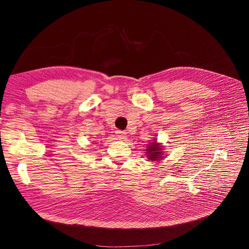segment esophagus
<instances>
[{
  "instance_id": "34e87169",
  "label": "esophagus",
  "mask_w": 249,
  "mask_h": 249,
  "mask_svg": "<svg viewBox=\"0 0 249 249\" xmlns=\"http://www.w3.org/2000/svg\"><path fill=\"white\" fill-rule=\"evenodd\" d=\"M116 134H117V137L119 139H125L126 138V133L123 132V131H120V130H117Z\"/></svg>"
}]
</instances>
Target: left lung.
<instances>
[{
    "label": "left lung",
    "mask_w": 249,
    "mask_h": 249,
    "mask_svg": "<svg viewBox=\"0 0 249 249\" xmlns=\"http://www.w3.org/2000/svg\"><path fill=\"white\" fill-rule=\"evenodd\" d=\"M164 146L161 145V143L158 142V139H153L152 142L146 146V156L148 160L152 161H159L163 160L164 154Z\"/></svg>",
    "instance_id": "8db88e82"
}]
</instances>
